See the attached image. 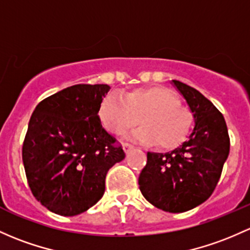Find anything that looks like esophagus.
I'll return each mask as SVG.
<instances>
[{
    "label": "esophagus",
    "instance_id": "esophagus-1",
    "mask_svg": "<svg viewBox=\"0 0 250 250\" xmlns=\"http://www.w3.org/2000/svg\"><path fill=\"white\" fill-rule=\"evenodd\" d=\"M123 148H125V152H128V151H129V149L134 148V146L132 145V144H129V143H125V144H123Z\"/></svg>",
    "mask_w": 250,
    "mask_h": 250
}]
</instances>
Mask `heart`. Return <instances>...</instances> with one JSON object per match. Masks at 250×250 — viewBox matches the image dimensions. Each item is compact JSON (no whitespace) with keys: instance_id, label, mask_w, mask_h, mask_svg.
I'll list each match as a JSON object with an SVG mask.
<instances>
[{"instance_id":"heart-1","label":"heart","mask_w":250,"mask_h":250,"mask_svg":"<svg viewBox=\"0 0 250 250\" xmlns=\"http://www.w3.org/2000/svg\"><path fill=\"white\" fill-rule=\"evenodd\" d=\"M99 116L115 135H123L138 125L135 140L156 144L160 149H172L187 139L193 125V115L180 104L169 88L159 85L144 86L125 93L123 98L107 94L99 106Z\"/></svg>"}]
</instances>
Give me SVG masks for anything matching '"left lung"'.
Instances as JSON below:
<instances>
[{"mask_svg": "<svg viewBox=\"0 0 250 250\" xmlns=\"http://www.w3.org/2000/svg\"><path fill=\"white\" fill-rule=\"evenodd\" d=\"M193 112L195 127L182 146L167 153H147L139 186L148 202L180 213L212 195L229 156L230 138L222 112L195 88L172 80Z\"/></svg>", "mask_w": 250, "mask_h": 250, "instance_id": "8db88e82", "label": "left lung"}]
</instances>
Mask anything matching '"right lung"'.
Returning <instances> with one entry per match:
<instances>
[{
  "label": "right lung",
  "instance_id": "obj_1",
  "mask_svg": "<svg viewBox=\"0 0 250 250\" xmlns=\"http://www.w3.org/2000/svg\"><path fill=\"white\" fill-rule=\"evenodd\" d=\"M109 90L103 83L70 86L43 99L30 118L22 145L26 178L54 213L72 217L96 205L109 169L125 159L98 115Z\"/></svg>",
  "mask_w": 250,
  "mask_h": 250
}]
</instances>
